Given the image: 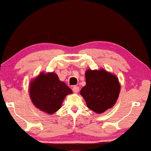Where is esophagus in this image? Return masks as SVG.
Here are the masks:
<instances>
[{
	"label": "esophagus",
	"mask_w": 151,
	"mask_h": 151,
	"mask_svg": "<svg viewBox=\"0 0 151 151\" xmlns=\"http://www.w3.org/2000/svg\"><path fill=\"white\" fill-rule=\"evenodd\" d=\"M72 90L74 93H77V92L79 91V87H78V86H74L72 88Z\"/></svg>",
	"instance_id": "1"
}]
</instances>
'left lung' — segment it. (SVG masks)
Returning <instances> with one entry per match:
<instances>
[{
    "instance_id": "left-lung-1",
    "label": "left lung",
    "mask_w": 151,
    "mask_h": 151,
    "mask_svg": "<svg viewBox=\"0 0 151 151\" xmlns=\"http://www.w3.org/2000/svg\"><path fill=\"white\" fill-rule=\"evenodd\" d=\"M86 85L80 94L87 107L97 113H102L111 108L116 102L120 93L118 79L104 69L85 72Z\"/></svg>"
}]
</instances>
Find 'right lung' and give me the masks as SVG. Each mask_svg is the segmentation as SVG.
Instances as JSON below:
<instances>
[{
    "label": "right lung",
    "mask_w": 151,
    "mask_h": 151,
    "mask_svg": "<svg viewBox=\"0 0 151 151\" xmlns=\"http://www.w3.org/2000/svg\"><path fill=\"white\" fill-rule=\"evenodd\" d=\"M29 89L34 105L48 114L54 113L60 109L64 97L72 93V89L59 81L54 73H41L31 82Z\"/></svg>",
    "instance_id": "add662e5"
}]
</instances>
